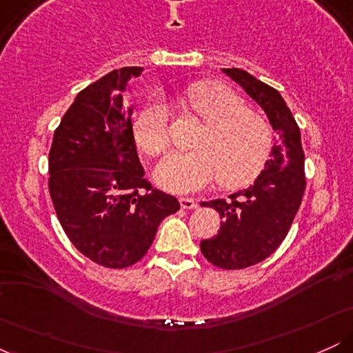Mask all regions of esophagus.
Returning <instances> with one entry per match:
<instances>
[{"label":"esophagus","instance_id":"obj_1","mask_svg":"<svg viewBox=\"0 0 353 353\" xmlns=\"http://www.w3.org/2000/svg\"><path fill=\"white\" fill-rule=\"evenodd\" d=\"M179 204L182 209H196L197 208V201L192 199V197H181Z\"/></svg>","mask_w":353,"mask_h":353}]
</instances>
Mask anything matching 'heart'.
<instances>
[{
  "label": "heart",
  "mask_w": 353,
  "mask_h": 353,
  "mask_svg": "<svg viewBox=\"0 0 353 353\" xmlns=\"http://www.w3.org/2000/svg\"><path fill=\"white\" fill-rule=\"evenodd\" d=\"M185 104L205 123L196 151L172 152L156 168V181L172 192H194L219 176L224 188H241L264 171L274 149V131L264 116L245 109L232 89L219 83H197L184 92ZM136 144L148 156L168 149V112L149 101L132 123Z\"/></svg>",
  "instance_id": "heart-1"
}]
</instances>
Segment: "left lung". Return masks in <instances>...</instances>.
<instances>
[{
    "label": "left lung",
    "mask_w": 353,
    "mask_h": 353,
    "mask_svg": "<svg viewBox=\"0 0 353 353\" xmlns=\"http://www.w3.org/2000/svg\"><path fill=\"white\" fill-rule=\"evenodd\" d=\"M265 111L277 144L250 188L229 199L205 202L221 216L217 236L201 242L204 257L225 270L255 265L277 250L301 208L305 190L301 129L277 89L239 68L222 70Z\"/></svg>",
    "instance_id": "8db88e82"
}]
</instances>
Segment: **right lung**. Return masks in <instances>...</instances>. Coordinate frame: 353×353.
<instances>
[{
	"mask_svg": "<svg viewBox=\"0 0 353 353\" xmlns=\"http://www.w3.org/2000/svg\"><path fill=\"white\" fill-rule=\"evenodd\" d=\"M143 68H121L89 84L63 116L50 151V194L72 245L96 264L124 269L144 257L179 201L144 179L125 84Z\"/></svg>",
	"mask_w": 353,
	"mask_h": 353,
	"instance_id": "add662e5",
	"label": "right lung"
}]
</instances>
